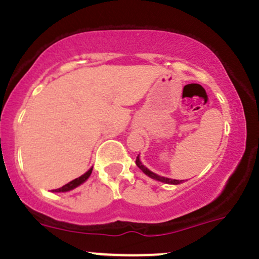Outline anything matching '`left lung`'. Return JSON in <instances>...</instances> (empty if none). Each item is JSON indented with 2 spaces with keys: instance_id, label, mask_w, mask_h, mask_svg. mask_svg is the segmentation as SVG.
I'll list each match as a JSON object with an SVG mask.
<instances>
[{
  "instance_id": "left-lung-1",
  "label": "left lung",
  "mask_w": 259,
  "mask_h": 259,
  "mask_svg": "<svg viewBox=\"0 0 259 259\" xmlns=\"http://www.w3.org/2000/svg\"><path fill=\"white\" fill-rule=\"evenodd\" d=\"M135 163H137L138 168H139V169H142V170H143V173H145L146 176H148V177H150V178H153V179H156V180H159V182L168 183V184H180V183H182V180L169 179V178H165V177H160V176H158V174H155V173H153V171H150V170H149L148 168H146V166L143 165V164H142V161H140V159H139V155L137 156V160H135Z\"/></svg>"
}]
</instances>
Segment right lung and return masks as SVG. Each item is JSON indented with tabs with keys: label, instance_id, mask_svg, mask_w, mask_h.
I'll return each instance as SVG.
<instances>
[{
	"label": "right lung",
	"instance_id": "1",
	"mask_svg": "<svg viewBox=\"0 0 259 259\" xmlns=\"http://www.w3.org/2000/svg\"><path fill=\"white\" fill-rule=\"evenodd\" d=\"M91 171H93V168H91L89 171H86V173L83 174V176H81V177H79V178L71 180V182H70V183H67V184H65L64 187L59 188V189H55V192H67V190H71V189H74V188L79 187L80 184H82V183L85 182V180L88 179L89 177H90Z\"/></svg>",
	"mask_w": 259,
	"mask_h": 259
}]
</instances>
